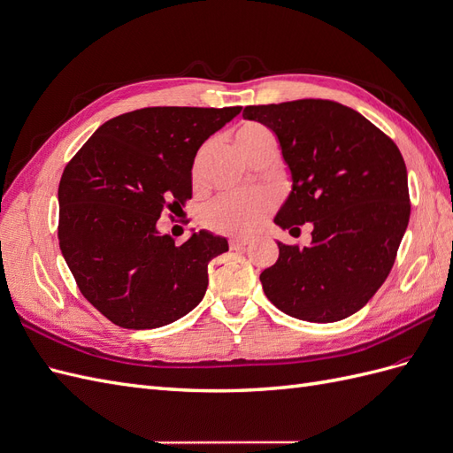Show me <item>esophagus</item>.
Segmentation results:
<instances>
[{
  "mask_svg": "<svg viewBox=\"0 0 453 453\" xmlns=\"http://www.w3.org/2000/svg\"><path fill=\"white\" fill-rule=\"evenodd\" d=\"M250 243V240L248 238H230L228 240V245H230V250H238V248H245V245Z\"/></svg>",
  "mask_w": 453,
  "mask_h": 453,
  "instance_id": "obj_1",
  "label": "esophagus"
}]
</instances>
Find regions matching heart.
<instances>
[{
	"mask_svg": "<svg viewBox=\"0 0 453 453\" xmlns=\"http://www.w3.org/2000/svg\"><path fill=\"white\" fill-rule=\"evenodd\" d=\"M268 140H273L272 132L257 122L243 125L236 132V143L243 155L251 147ZM195 177H200L198 170H195ZM272 208L273 196L266 190L223 193L203 205L200 219L210 230L221 232V234H248L265 221Z\"/></svg>",
	"mask_w": 453,
	"mask_h": 453,
	"instance_id": "1",
	"label": "heart"
}]
</instances>
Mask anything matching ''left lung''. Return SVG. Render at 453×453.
<instances>
[{
  "mask_svg": "<svg viewBox=\"0 0 453 453\" xmlns=\"http://www.w3.org/2000/svg\"><path fill=\"white\" fill-rule=\"evenodd\" d=\"M243 119L276 132L293 190L276 225L311 223V245L278 242L260 273L270 303L291 318L333 323L359 311L388 280L408 226L410 195L399 147L355 109L306 98L248 105Z\"/></svg>",
  "mask_w": 453,
  "mask_h": 453,
  "instance_id": "left-lung-1",
  "label": "left lung"
}]
</instances>
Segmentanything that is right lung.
Wrapping results in <instances>:
<instances>
[{"label":"right lung","instance_id":"add662e5","mask_svg":"<svg viewBox=\"0 0 453 453\" xmlns=\"http://www.w3.org/2000/svg\"><path fill=\"white\" fill-rule=\"evenodd\" d=\"M242 107H143L96 130L64 168L58 240L79 291L122 328H157L200 304L208 265L228 251L200 230L175 245L164 210L193 198L200 145Z\"/></svg>","mask_w":453,"mask_h":453}]
</instances>
